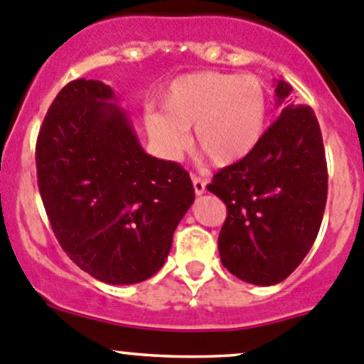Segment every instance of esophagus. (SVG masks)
Here are the masks:
<instances>
[{"mask_svg": "<svg viewBox=\"0 0 364 364\" xmlns=\"http://www.w3.org/2000/svg\"><path fill=\"white\" fill-rule=\"evenodd\" d=\"M192 183H193V190H196L197 196H203L204 192H206V181L200 178H197V176H192Z\"/></svg>", "mask_w": 364, "mask_h": 364, "instance_id": "34e87169", "label": "esophagus"}]
</instances>
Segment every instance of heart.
Masks as SVG:
<instances>
[{
  "instance_id": "obj_1",
  "label": "heart",
  "mask_w": 364,
  "mask_h": 364,
  "mask_svg": "<svg viewBox=\"0 0 364 364\" xmlns=\"http://www.w3.org/2000/svg\"><path fill=\"white\" fill-rule=\"evenodd\" d=\"M160 112L144 117L147 135L165 156H178L193 128V149L217 167L245 160L267 126L268 96L256 76L200 70L176 77L160 97Z\"/></svg>"
}]
</instances>
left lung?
Returning a JSON list of instances; mask_svg holds the SVG:
<instances>
[{"label":"left lung","mask_w":364,"mask_h":364,"mask_svg":"<svg viewBox=\"0 0 364 364\" xmlns=\"http://www.w3.org/2000/svg\"><path fill=\"white\" fill-rule=\"evenodd\" d=\"M290 92L277 81V105ZM208 190L228 208L218 235L222 264L257 287L287 279L313 247L326 210L327 161L315 112L284 103L256 149L218 171Z\"/></svg>","instance_id":"left-lung-1"}]
</instances>
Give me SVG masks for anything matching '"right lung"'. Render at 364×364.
Here are the masks:
<instances>
[{"instance_id":"right-lung-1","label":"right lung","mask_w":364,"mask_h":364,"mask_svg":"<svg viewBox=\"0 0 364 364\" xmlns=\"http://www.w3.org/2000/svg\"><path fill=\"white\" fill-rule=\"evenodd\" d=\"M112 87L74 80L38 132L37 181L67 256L108 284H135L164 267L196 199L188 172L140 146Z\"/></svg>"}]
</instances>
